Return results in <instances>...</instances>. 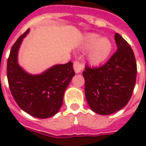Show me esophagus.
Masks as SVG:
<instances>
[{"label": "esophagus", "instance_id": "34e87169", "mask_svg": "<svg viewBox=\"0 0 146 146\" xmlns=\"http://www.w3.org/2000/svg\"><path fill=\"white\" fill-rule=\"evenodd\" d=\"M84 64L81 63V62L77 61V60L73 62V69H74V70L76 73H81L84 70Z\"/></svg>", "mask_w": 146, "mask_h": 146}]
</instances>
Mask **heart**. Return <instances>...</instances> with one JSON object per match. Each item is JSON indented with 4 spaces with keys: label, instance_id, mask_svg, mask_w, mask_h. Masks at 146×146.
<instances>
[{
    "label": "heart",
    "instance_id": "b5f03b06",
    "mask_svg": "<svg viewBox=\"0 0 146 146\" xmlns=\"http://www.w3.org/2000/svg\"><path fill=\"white\" fill-rule=\"evenodd\" d=\"M86 48L90 49L89 60L92 64H99L108 57L112 49V44L106 38H101L96 34H90L86 37Z\"/></svg>",
    "mask_w": 146,
    "mask_h": 146
}]
</instances>
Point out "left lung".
I'll list each match as a JSON object with an SVG mask.
<instances>
[{
  "instance_id": "8db88e82",
  "label": "left lung",
  "mask_w": 146,
  "mask_h": 146,
  "mask_svg": "<svg viewBox=\"0 0 146 146\" xmlns=\"http://www.w3.org/2000/svg\"><path fill=\"white\" fill-rule=\"evenodd\" d=\"M117 50L98 67L85 66V95L94 112L108 115L129 102L136 85L137 66L133 50L118 33L114 36Z\"/></svg>"
}]
</instances>
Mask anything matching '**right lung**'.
Masks as SVG:
<instances>
[{
	"label": "right lung",
	"instance_id": "1",
	"mask_svg": "<svg viewBox=\"0 0 146 146\" xmlns=\"http://www.w3.org/2000/svg\"><path fill=\"white\" fill-rule=\"evenodd\" d=\"M29 29L18 38L7 60V74L13 97L22 110L35 117L44 119L58 112L66 87L75 75L73 63L55 65L40 75L26 73L17 63V54Z\"/></svg>",
	"mask_w": 146,
	"mask_h": 146
}]
</instances>
